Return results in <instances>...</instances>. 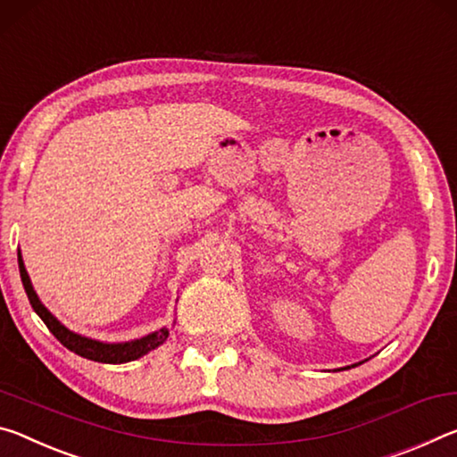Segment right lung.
<instances>
[{"mask_svg": "<svg viewBox=\"0 0 457 457\" xmlns=\"http://www.w3.org/2000/svg\"><path fill=\"white\" fill-rule=\"evenodd\" d=\"M18 265H20L21 283H24L26 295L29 299V303H32L34 312L42 318V321L46 324L48 330L56 336V340L62 344V346L69 348L71 353L79 354L82 358H88V361H95V362L123 364V362L136 361V358L147 354L149 350L158 348L160 344L166 342V338H168L166 328H162L160 332L149 334L141 340H133V342H125V344H103V342L88 340V338H85V336H79V334H74L71 330H66V328L60 324V321L40 303V299H38V295H36L32 283H29V278H28L26 267H24V261H21L20 253H18Z\"/></svg>", "mask_w": 457, "mask_h": 457, "instance_id": "obj_1", "label": "right lung"}]
</instances>
